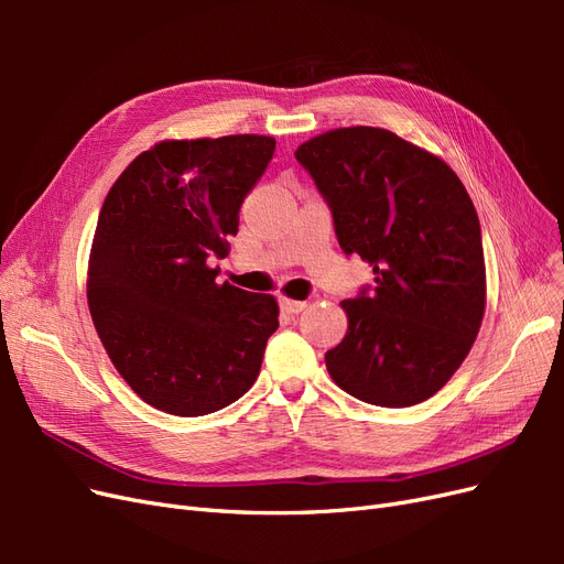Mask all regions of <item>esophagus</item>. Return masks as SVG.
<instances>
[{"label": "esophagus", "instance_id": "34e87169", "mask_svg": "<svg viewBox=\"0 0 564 564\" xmlns=\"http://www.w3.org/2000/svg\"><path fill=\"white\" fill-rule=\"evenodd\" d=\"M305 301H294V299H286V296H282L280 299V308L284 311V313H289V315H296V313H301V311H305Z\"/></svg>", "mask_w": 564, "mask_h": 564}]
</instances>
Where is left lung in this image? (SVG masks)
<instances>
[{"label": "left lung", "mask_w": 564, "mask_h": 564, "mask_svg": "<svg viewBox=\"0 0 564 564\" xmlns=\"http://www.w3.org/2000/svg\"><path fill=\"white\" fill-rule=\"evenodd\" d=\"M327 199L338 245L373 268L340 305L344 340L324 355L348 395L379 406L433 398L480 332L487 275L480 220L433 152L377 127L319 133L296 150Z\"/></svg>", "instance_id": "8db88e82"}]
</instances>
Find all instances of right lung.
Segmentation results:
<instances>
[{
  "instance_id": "obj_1",
  "label": "right lung",
  "mask_w": 564,
  "mask_h": 564,
  "mask_svg": "<svg viewBox=\"0 0 564 564\" xmlns=\"http://www.w3.org/2000/svg\"><path fill=\"white\" fill-rule=\"evenodd\" d=\"M272 135L162 141L115 181L98 216L87 299L115 369L143 402L204 416L240 400L280 327L278 301L216 284Z\"/></svg>"
}]
</instances>
